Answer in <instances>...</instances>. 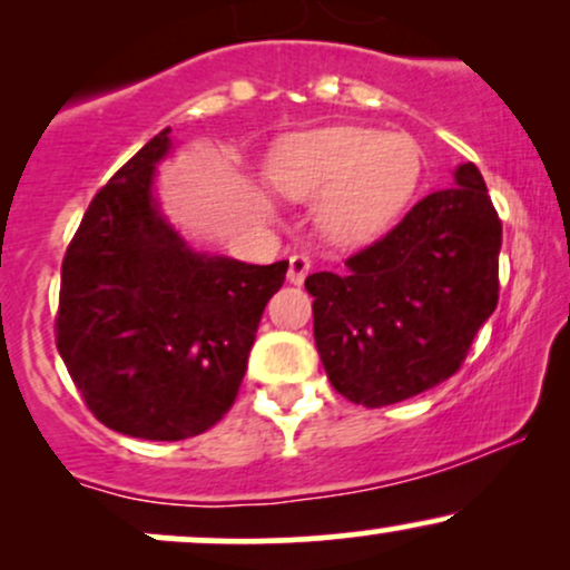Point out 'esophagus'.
Returning <instances> with one entry per match:
<instances>
[{
    "label": "esophagus",
    "instance_id": "esophagus-1",
    "mask_svg": "<svg viewBox=\"0 0 570 570\" xmlns=\"http://www.w3.org/2000/svg\"><path fill=\"white\" fill-rule=\"evenodd\" d=\"M307 273H311V259H307L305 254H294V257H289V273H286V281H289V284L299 286Z\"/></svg>",
    "mask_w": 570,
    "mask_h": 570
}]
</instances>
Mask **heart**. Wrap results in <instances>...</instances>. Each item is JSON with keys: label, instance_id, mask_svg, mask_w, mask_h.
Returning a JSON list of instances; mask_svg holds the SVG:
<instances>
[{"label": "heart", "instance_id": "b5f03b06", "mask_svg": "<svg viewBox=\"0 0 570 570\" xmlns=\"http://www.w3.org/2000/svg\"><path fill=\"white\" fill-rule=\"evenodd\" d=\"M423 153L407 134L332 126L281 141L267 176L289 198H318V227L337 244L377 238L407 208Z\"/></svg>", "mask_w": 570, "mask_h": 570}]
</instances>
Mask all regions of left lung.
Here are the masks:
<instances>
[{"instance_id":"left-lung-1","label":"left lung","mask_w":570,"mask_h":570,"mask_svg":"<svg viewBox=\"0 0 570 570\" xmlns=\"http://www.w3.org/2000/svg\"><path fill=\"white\" fill-rule=\"evenodd\" d=\"M501 222L474 163L385 238L313 273V337L337 394L364 407L448 381L499 303Z\"/></svg>"}]
</instances>
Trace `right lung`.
Listing matches in <instances>:
<instances>
[{
  "instance_id": "add662e5",
  "label": "right lung",
  "mask_w": 570,
  "mask_h": 570,
  "mask_svg": "<svg viewBox=\"0 0 570 570\" xmlns=\"http://www.w3.org/2000/svg\"><path fill=\"white\" fill-rule=\"evenodd\" d=\"M149 139L85 212L61 267L58 353L90 412L136 440L198 436L230 410L289 263L198 252L163 214Z\"/></svg>"
}]
</instances>
